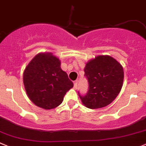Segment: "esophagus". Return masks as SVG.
Wrapping results in <instances>:
<instances>
[{"label":"esophagus","instance_id":"1","mask_svg":"<svg viewBox=\"0 0 146 146\" xmlns=\"http://www.w3.org/2000/svg\"><path fill=\"white\" fill-rule=\"evenodd\" d=\"M73 88H74L75 89H77V88H78L77 81H75V82H74V86H73Z\"/></svg>","mask_w":146,"mask_h":146}]
</instances>
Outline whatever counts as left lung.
<instances>
[{"label":"left lung","mask_w":146,"mask_h":146,"mask_svg":"<svg viewBox=\"0 0 146 146\" xmlns=\"http://www.w3.org/2000/svg\"><path fill=\"white\" fill-rule=\"evenodd\" d=\"M84 71L89 90L85 96H79L82 103L88 108L97 109L112 103L123 83L121 63L110 56H98L86 63Z\"/></svg>","instance_id":"1"}]
</instances>
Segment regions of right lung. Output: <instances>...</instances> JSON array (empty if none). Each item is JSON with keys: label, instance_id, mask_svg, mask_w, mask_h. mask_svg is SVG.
Masks as SVG:
<instances>
[{"label": "right lung", "instance_id": "right-lung-1", "mask_svg": "<svg viewBox=\"0 0 146 146\" xmlns=\"http://www.w3.org/2000/svg\"><path fill=\"white\" fill-rule=\"evenodd\" d=\"M27 96L38 107L50 110L63 102L68 90L73 87L60 60L52 53H39L30 61L23 72Z\"/></svg>", "mask_w": 146, "mask_h": 146}]
</instances>
